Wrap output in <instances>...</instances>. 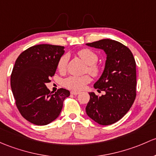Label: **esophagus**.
Listing matches in <instances>:
<instances>
[{
    "mask_svg": "<svg viewBox=\"0 0 156 156\" xmlns=\"http://www.w3.org/2000/svg\"><path fill=\"white\" fill-rule=\"evenodd\" d=\"M79 92H77V91H71V94L73 95H75V96H76V95H78L79 94Z\"/></svg>",
    "mask_w": 156,
    "mask_h": 156,
    "instance_id": "obj_1",
    "label": "esophagus"
}]
</instances>
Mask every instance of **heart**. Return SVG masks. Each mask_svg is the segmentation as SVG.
Returning a JSON list of instances; mask_svg holds the SVG:
<instances>
[{"instance_id":"b5f03b06","label":"heart","mask_w":156,"mask_h":156,"mask_svg":"<svg viewBox=\"0 0 156 156\" xmlns=\"http://www.w3.org/2000/svg\"><path fill=\"white\" fill-rule=\"evenodd\" d=\"M77 54L81 57V60L87 65V72H88L93 77L99 76L101 69V66L97 63L98 60H99V56L97 54L90 48L81 49L78 51ZM68 60V55H62L57 61V69L60 72H64L66 69ZM90 81V78L89 75H86L83 76L71 75L63 80V85L68 89L73 90H81Z\"/></svg>"}]
</instances>
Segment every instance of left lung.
<instances>
[{
	"mask_svg": "<svg viewBox=\"0 0 156 156\" xmlns=\"http://www.w3.org/2000/svg\"><path fill=\"white\" fill-rule=\"evenodd\" d=\"M87 45L107 55L104 72L94 84L95 89L105 94L89 93L87 114L100 125H111L125 116L136 98L135 60L130 49L117 41L104 39Z\"/></svg>",
	"mask_w": 156,
	"mask_h": 156,
	"instance_id": "left-lung-1",
	"label": "left lung"
}]
</instances>
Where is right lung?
<instances>
[{"mask_svg":"<svg viewBox=\"0 0 156 156\" xmlns=\"http://www.w3.org/2000/svg\"><path fill=\"white\" fill-rule=\"evenodd\" d=\"M64 47L42 44L30 47L16 60L10 78L16 105L24 119L37 126L50 123L60 115L63 101L69 96L60 88L51 93L46 83L55 74Z\"/></svg>","mask_w":156,"mask_h":156,"instance_id":"1","label":"right lung"}]
</instances>
